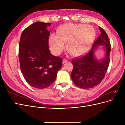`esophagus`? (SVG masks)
<instances>
[{"mask_svg": "<svg viewBox=\"0 0 125 125\" xmlns=\"http://www.w3.org/2000/svg\"><path fill=\"white\" fill-rule=\"evenodd\" d=\"M67 62V60L66 59H63L62 60V63H65V62Z\"/></svg>", "mask_w": 125, "mask_h": 125, "instance_id": "1", "label": "esophagus"}]
</instances>
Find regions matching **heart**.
<instances>
[{
	"label": "heart",
	"mask_w": 125,
	"mask_h": 125,
	"mask_svg": "<svg viewBox=\"0 0 125 125\" xmlns=\"http://www.w3.org/2000/svg\"><path fill=\"white\" fill-rule=\"evenodd\" d=\"M95 31L90 25L69 23L62 26L57 34H52L49 39L51 51L58 55L65 48L71 55L78 56L83 53L91 45Z\"/></svg>",
	"instance_id": "obj_1"
}]
</instances>
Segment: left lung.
I'll use <instances>...</instances> for the list:
<instances>
[{
  "label": "left lung",
  "mask_w": 125,
  "mask_h": 125,
  "mask_svg": "<svg viewBox=\"0 0 125 125\" xmlns=\"http://www.w3.org/2000/svg\"><path fill=\"white\" fill-rule=\"evenodd\" d=\"M99 28L101 34L94 42L91 50L85 55L73 59L71 61L73 69L70 76L75 85L80 88H92L100 84L108 69L111 45L107 33L100 26ZM99 45L105 46L106 50L105 57L100 61L94 56L96 47Z\"/></svg>",
  "instance_id": "obj_1"
}]
</instances>
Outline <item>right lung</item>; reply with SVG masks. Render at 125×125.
Instances as JSON below:
<instances>
[{
	"instance_id": "add662e5",
	"label": "right lung",
	"mask_w": 125,
	"mask_h": 125,
	"mask_svg": "<svg viewBox=\"0 0 125 125\" xmlns=\"http://www.w3.org/2000/svg\"><path fill=\"white\" fill-rule=\"evenodd\" d=\"M51 23L36 22L22 33L19 47L20 69L28 83L34 88L44 89L54 82L62 65V59L49 50Z\"/></svg>"
}]
</instances>
